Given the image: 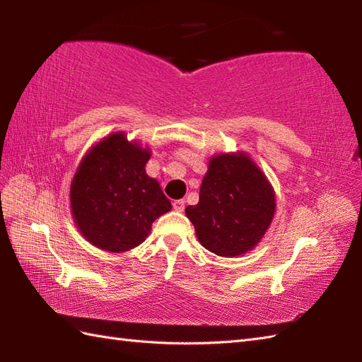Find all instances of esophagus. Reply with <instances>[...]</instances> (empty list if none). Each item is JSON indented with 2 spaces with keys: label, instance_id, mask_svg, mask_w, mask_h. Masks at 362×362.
I'll list each match as a JSON object with an SVG mask.
<instances>
[{
  "label": "esophagus",
  "instance_id": "1",
  "mask_svg": "<svg viewBox=\"0 0 362 362\" xmlns=\"http://www.w3.org/2000/svg\"><path fill=\"white\" fill-rule=\"evenodd\" d=\"M173 209H174L175 211L182 213L183 210H185V201H183V199H179V201H174V204H173Z\"/></svg>",
  "mask_w": 362,
  "mask_h": 362
}]
</instances>
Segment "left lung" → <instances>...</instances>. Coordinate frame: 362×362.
Instances as JSON below:
<instances>
[{"mask_svg": "<svg viewBox=\"0 0 362 362\" xmlns=\"http://www.w3.org/2000/svg\"><path fill=\"white\" fill-rule=\"evenodd\" d=\"M185 213L206 250L238 257L255 247L271 226L275 193L247 153H219L210 160L199 204Z\"/></svg>", "mask_w": 362, "mask_h": 362, "instance_id": "8db88e82", "label": "left lung"}]
</instances>
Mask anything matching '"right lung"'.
Here are the masks:
<instances>
[{"label":"right lung","mask_w":362,"mask_h":362,"mask_svg":"<svg viewBox=\"0 0 362 362\" xmlns=\"http://www.w3.org/2000/svg\"><path fill=\"white\" fill-rule=\"evenodd\" d=\"M149 148L115 132L91 148L76 171L71 213L82 236L107 252H127L151 233L152 222L171 210L158 182L146 174Z\"/></svg>","instance_id":"1"}]
</instances>
